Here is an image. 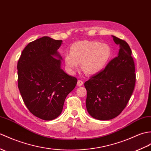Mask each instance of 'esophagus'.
<instances>
[{
	"mask_svg": "<svg viewBox=\"0 0 151 151\" xmlns=\"http://www.w3.org/2000/svg\"><path fill=\"white\" fill-rule=\"evenodd\" d=\"M83 81L82 80H78V82H77V86H82V85H83Z\"/></svg>",
	"mask_w": 151,
	"mask_h": 151,
	"instance_id": "esophagus-1",
	"label": "esophagus"
}]
</instances>
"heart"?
I'll return each instance as SVG.
<instances>
[{
    "label": "heart",
    "instance_id": "b5f03b06",
    "mask_svg": "<svg viewBox=\"0 0 151 151\" xmlns=\"http://www.w3.org/2000/svg\"><path fill=\"white\" fill-rule=\"evenodd\" d=\"M112 57L109 45L99 41L82 40L74 43L71 52L64 56L65 65L71 72H74L82 62V69L87 75H94L103 71Z\"/></svg>",
    "mask_w": 151,
    "mask_h": 151
}]
</instances>
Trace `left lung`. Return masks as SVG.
<instances>
[{
    "label": "left lung",
    "mask_w": 151,
    "mask_h": 151,
    "mask_svg": "<svg viewBox=\"0 0 151 151\" xmlns=\"http://www.w3.org/2000/svg\"><path fill=\"white\" fill-rule=\"evenodd\" d=\"M120 46L118 56L100 73L84 83L87 90L86 108L89 114L99 120H111L127 106L136 82L135 66L129 44L113 36Z\"/></svg>",
    "instance_id": "obj_1"
}]
</instances>
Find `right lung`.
Wrapping results in <instances>:
<instances>
[{
	"instance_id": "right-lung-1",
	"label": "right lung",
	"mask_w": 151,
	"mask_h": 151,
	"mask_svg": "<svg viewBox=\"0 0 151 151\" xmlns=\"http://www.w3.org/2000/svg\"><path fill=\"white\" fill-rule=\"evenodd\" d=\"M62 40L43 37L28 44L17 64L18 87L24 104L35 116L52 120L61 114L77 79L61 69L58 50Z\"/></svg>"
}]
</instances>
